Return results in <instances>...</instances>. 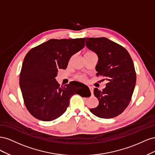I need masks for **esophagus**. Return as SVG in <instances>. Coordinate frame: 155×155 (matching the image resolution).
Returning a JSON list of instances; mask_svg holds the SVG:
<instances>
[{"label": "esophagus", "mask_w": 155, "mask_h": 155, "mask_svg": "<svg viewBox=\"0 0 155 155\" xmlns=\"http://www.w3.org/2000/svg\"><path fill=\"white\" fill-rule=\"evenodd\" d=\"M89 89H90V91H91V92L92 94H93V92H94V88H93V87H89Z\"/></svg>", "instance_id": "34e87169"}]
</instances>
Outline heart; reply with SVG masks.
Returning <instances> with one entry per match:
<instances>
[{
	"mask_svg": "<svg viewBox=\"0 0 155 155\" xmlns=\"http://www.w3.org/2000/svg\"><path fill=\"white\" fill-rule=\"evenodd\" d=\"M91 53H92V52H87V54H91ZM76 78H77V79H79V80H81V81H84L85 79V77H84L83 76H81V75H79V76H78Z\"/></svg>",
	"mask_w": 155,
	"mask_h": 155,
	"instance_id": "b5f03b06",
	"label": "heart"
}]
</instances>
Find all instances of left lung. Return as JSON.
<instances>
[{"instance_id":"8db88e82","label":"left lung","mask_w":155,"mask_h":155,"mask_svg":"<svg viewBox=\"0 0 155 155\" xmlns=\"http://www.w3.org/2000/svg\"><path fill=\"white\" fill-rule=\"evenodd\" d=\"M86 46L97 55V76L107 81L103 91L94 90L99 105L90 111L101 118H114L122 113L133 95L137 80L133 60L123 46L106 37L86 38Z\"/></svg>"}]
</instances>
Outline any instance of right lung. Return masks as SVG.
Instances as JSON below:
<instances>
[{"label":"right lung","mask_w":155,"mask_h":155,"mask_svg":"<svg viewBox=\"0 0 155 155\" xmlns=\"http://www.w3.org/2000/svg\"><path fill=\"white\" fill-rule=\"evenodd\" d=\"M85 38L50 39L25 56L19 85L25 104L35 118L49 121L66 111L71 97L78 94L75 82L64 87L56 81L58 69H66L70 58L85 46ZM87 97L91 96L88 87ZM81 89V88H79Z\"/></svg>","instance_id":"right-lung-1"}]
</instances>
